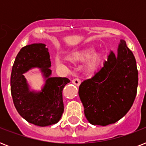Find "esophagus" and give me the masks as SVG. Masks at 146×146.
I'll return each instance as SVG.
<instances>
[{
	"mask_svg": "<svg viewBox=\"0 0 146 146\" xmlns=\"http://www.w3.org/2000/svg\"><path fill=\"white\" fill-rule=\"evenodd\" d=\"M72 82H73L74 85H76V86H79L80 85V83H81V80H80V79H78V78H75V79H73V80H72Z\"/></svg>",
	"mask_w": 146,
	"mask_h": 146,
	"instance_id": "obj_1",
	"label": "esophagus"
}]
</instances>
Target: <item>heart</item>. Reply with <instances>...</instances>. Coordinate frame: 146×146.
Instances as JSON below:
<instances>
[{
    "instance_id": "heart-1",
    "label": "heart",
    "mask_w": 146,
    "mask_h": 146,
    "mask_svg": "<svg viewBox=\"0 0 146 146\" xmlns=\"http://www.w3.org/2000/svg\"><path fill=\"white\" fill-rule=\"evenodd\" d=\"M71 57L72 59L80 60V61H85L88 60L87 66L91 70H93L97 67L100 60V55L97 53H94V49L92 48L85 49L80 52L75 53L72 55ZM55 64L57 66H63L64 64V60L61 58L57 57L55 59Z\"/></svg>"
}]
</instances>
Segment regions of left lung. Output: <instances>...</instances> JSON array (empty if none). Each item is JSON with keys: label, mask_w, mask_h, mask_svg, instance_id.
Returning a JSON list of instances; mask_svg holds the SVG:
<instances>
[{"label": "left lung", "mask_w": 146, "mask_h": 146, "mask_svg": "<svg viewBox=\"0 0 146 146\" xmlns=\"http://www.w3.org/2000/svg\"><path fill=\"white\" fill-rule=\"evenodd\" d=\"M135 57L121 39L117 54L111 51L103 66L79 88L86 117L91 124L114 123L131 108L137 92Z\"/></svg>", "instance_id": "1"}]
</instances>
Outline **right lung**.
<instances>
[{
  "label": "right lung",
  "mask_w": 146,
  "mask_h": 146,
  "mask_svg": "<svg viewBox=\"0 0 146 146\" xmlns=\"http://www.w3.org/2000/svg\"><path fill=\"white\" fill-rule=\"evenodd\" d=\"M42 43L23 47L13 63L10 76V90L14 106L22 117L39 127L57 123L64 113L62 92L70 80L66 77H50L48 49ZM39 68L46 83L39 92L31 91L23 74L33 68Z\"/></svg>",
  "instance_id": "1"
}]
</instances>
